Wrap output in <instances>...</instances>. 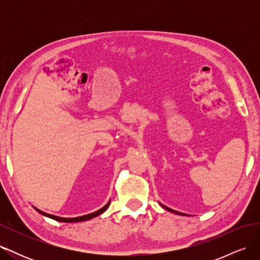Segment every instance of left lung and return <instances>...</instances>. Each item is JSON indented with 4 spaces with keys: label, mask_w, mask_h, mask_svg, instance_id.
I'll list each match as a JSON object with an SVG mask.
<instances>
[{
    "label": "left lung",
    "mask_w": 260,
    "mask_h": 260,
    "mask_svg": "<svg viewBox=\"0 0 260 260\" xmlns=\"http://www.w3.org/2000/svg\"><path fill=\"white\" fill-rule=\"evenodd\" d=\"M161 205V204H160ZM165 209H167V210H169V211H171V212H174V214H178V215H184V214H181V212H179V211H176V210H172V209H170V208H168V207H166V206H164V205H161Z\"/></svg>",
    "instance_id": "8db88e82"
}]
</instances>
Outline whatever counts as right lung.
<instances>
[{"instance_id": "1", "label": "right lung", "mask_w": 260, "mask_h": 260, "mask_svg": "<svg viewBox=\"0 0 260 260\" xmlns=\"http://www.w3.org/2000/svg\"><path fill=\"white\" fill-rule=\"evenodd\" d=\"M108 206H109V203L107 204V205H105L103 208H101L100 210H98L95 212H92V214L85 215V216H82V217H77V218H60V217H56V216H52V215H49V214H45V212L39 210L37 208H36V210L40 212V214H42V215H44L46 217H49V218H52L54 220H56V221H59V222H80V221H85V220H90V219H92L94 217L101 215L102 212H104L108 208Z\"/></svg>"}]
</instances>
